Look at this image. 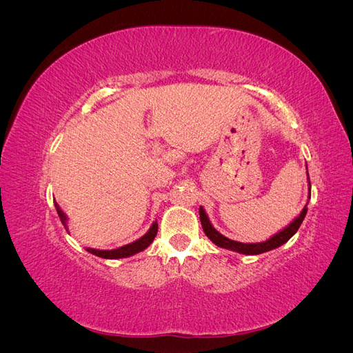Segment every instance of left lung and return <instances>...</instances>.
Listing matches in <instances>:
<instances>
[{"label":"left lung","mask_w":353,"mask_h":353,"mask_svg":"<svg viewBox=\"0 0 353 353\" xmlns=\"http://www.w3.org/2000/svg\"><path fill=\"white\" fill-rule=\"evenodd\" d=\"M309 179V176H307ZM309 197H311V183H309ZM306 212H307V208L305 206L301 215H299L290 225H288L287 228H284L283 231H280L279 234H275L274 237H271L270 240H266L265 243H239V241H234V240H230L227 237H223L221 232H218L215 228L212 227V223L206 215V212L203 210V208L199 209V213H200V221H201V227H203V231H205L206 236L215 243L216 245H219V248L222 249H230V250H234V252H239V253H243V254H259V253H263V252H270L272 249H276L280 248L281 244L287 243L288 240H290L296 231L299 230V227H301V223L303 222L305 216H306Z\"/></svg>","instance_id":"8db88e82"}]
</instances>
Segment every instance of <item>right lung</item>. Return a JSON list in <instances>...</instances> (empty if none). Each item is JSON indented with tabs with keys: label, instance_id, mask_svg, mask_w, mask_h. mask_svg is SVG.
Returning <instances> with one entry per match:
<instances>
[{
	"label": "right lung",
	"instance_id": "add662e5",
	"mask_svg": "<svg viewBox=\"0 0 353 353\" xmlns=\"http://www.w3.org/2000/svg\"><path fill=\"white\" fill-rule=\"evenodd\" d=\"M56 209H57V213L60 216V221L63 225H65V228L68 230V225H66V215L63 213V210L60 209V206L56 203ZM157 234V222H153L152 228L147 231L145 236H143L141 239H138L137 241L131 243V244H126L123 245V248H119V249H114V250H97V249H87L90 253L99 256V258H104V259H121V258H128V256H132L138 252H143L145 248H148V245L152 244V241L154 240Z\"/></svg>",
	"mask_w": 353,
	"mask_h": 353
}]
</instances>
